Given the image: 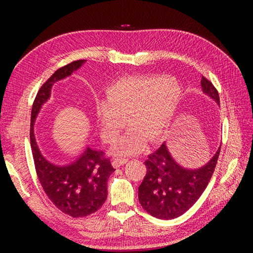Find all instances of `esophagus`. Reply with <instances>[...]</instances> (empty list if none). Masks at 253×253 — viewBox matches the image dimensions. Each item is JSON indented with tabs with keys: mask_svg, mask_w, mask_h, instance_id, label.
Wrapping results in <instances>:
<instances>
[{
	"mask_svg": "<svg viewBox=\"0 0 253 253\" xmlns=\"http://www.w3.org/2000/svg\"><path fill=\"white\" fill-rule=\"evenodd\" d=\"M127 162H128V159L117 157V158H115V159H113L112 165L114 166L115 169H118V168H120V166H122V165H124V164H126Z\"/></svg>",
	"mask_w": 253,
	"mask_h": 253,
	"instance_id": "obj_1",
	"label": "esophagus"
}]
</instances>
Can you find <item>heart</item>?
Returning <instances> with one entry per match:
<instances>
[{"mask_svg":"<svg viewBox=\"0 0 253 253\" xmlns=\"http://www.w3.org/2000/svg\"><path fill=\"white\" fill-rule=\"evenodd\" d=\"M180 99V88L159 76H124L106 85L104 102L96 106L95 122L101 137L113 142L127 124L133 128L116 143L118 154H135L144 139L158 142L168 133Z\"/></svg>","mask_w":253,"mask_h":253,"instance_id":"heart-1","label":"heart"}]
</instances>
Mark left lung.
Masks as SVG:
<instances>
[{
    "instance_id": "1",
    "label": "left lung",
    "mask_w": 253,
    "mask_h": 253,
    "mask_svg": "<svg viewBox=\"0 0 253 253\" xmlns=\"http://www.w3.org/2000/svg\"><path fill=\"white\" fill-rule=\"evenodd\" d=\"M201 87L204 93L219 104L217 90L203 76ZM219 150L206 165L190 169L176 162L164 142L144 162L147 174L138 189L141 207L160 219H173L186 213L207 188L216 166Z\"/></svg>"
}]
</instances>
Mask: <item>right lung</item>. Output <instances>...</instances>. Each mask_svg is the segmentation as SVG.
<instances>
[{
  "label": "right lung",
  "mask_w": 253,
  "mask_h": 253,
  "mask_svg": "<svg viewBox=\"0 0 253 253\" xmlns=\"http://www.w3.org/2000/svg\"><path fill=\"white\" fill-rule=\"evenodd\" d=\"M84 62L75 61L58 68L40 88L31 110L30 146L38 178L52 203L72 217L88 216L103 206L107 197V180L115 169L104 152L89 147L71 164L62 166L50 162L38 147L34 127L42 105L50 99L53 84L71 76Z\"/></svg>",
  "instance_id": "obj_1"
}]
</instances>
